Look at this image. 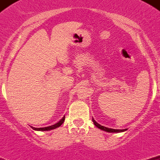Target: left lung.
<instances>
[{
  "mask_svg": "<svg viewBox=\"0 0 160 160\" xmlns=\"http://www.w3.org/2000/svg\"><path fill=\"white\" fill-rule=\"evenodd\" d=\"M92 121L93 122H94V125L97 127L98 128H99V129H101L102 131H107V132H116V133H118V132H122V131H127V129H122V130H117V129H111V128H106V127H103V126H101L100 124L98 123L97 122H96L95 120L94 119V118H92Z\"/></svg>",
  "mask_w": 160,
  "mask_h": 160,
  "instance_id": "8db88e82",
  "label": "left lung"
}]
</instances>
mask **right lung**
Segmentation results:
<instances>
[{"instance_id": "obj_1", "label": "right lung", "mask_w": 160, "mask_h": 160, "mask_svg": "<svg viewBox=\"0 0 160 160\" xmlns=\"http://www.w3.org/2000/svg\"><path fill=\"white\" fill-rule=\"evenodd\" d=\"M65 121V116L63 117L62 119L59 121V122H58L57 123H55L54 125H52V126H49V127H46V128H32V127H31V128H32L33 130H35V131H50V130H53V129H55V128H58V127H60L62 124Z\"/></svg>"}]
</instances>
